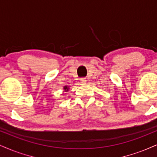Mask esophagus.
Instances as JSON below:
<instances>
[{
  "label": "esophagus",
  "instance_id": "1",
  "mask_svg": "<svg viewBox=\"0 0 157 157\" xmlns=\"http://www.w3.org/2000/svg\"><path fill=\"white\" fill-rule=\"evenodd\" d=\"M80 81H81V82L83 83V84H84V83H86V79L85 78H81V79H80Z\"/></svg>",
  "mask_w": 157,
  "mask_h": 157
}]
</instances>
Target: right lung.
<instances>
[{
	"label": "right lung",
	"mask_w": 157,
	"mask_h": 157,
	"mask_svg": "<svg viewBox=\"0 0 157 157\" xmlns=\"http://www.w3.org/2000/svg\"><path fill=\"white\" fill-rule=\"evenodd\" d=\"M63 92H68L69 91V86H65L63 87Z\"/></svg>",
	"instance_id": "right-lung-1"
}]
</instances>
